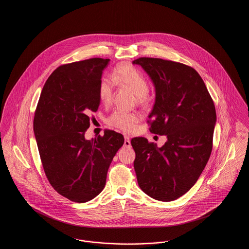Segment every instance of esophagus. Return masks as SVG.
I'll list each match as a JSON object with an SVG mask.
<instances>
[{
    "label": "esophagus",
    "mask_w": 249,
    "mask_h": 249,
    "mask_svg": "<svg viewBox=\"0 0 249 249\" xmlns=\"http://www.w3.org/2000/svg\"><path fill=\"white\" fill-rule=\"evenodd\" d=\"M124 146L125 147H130L131 146L130 138L128 136H124Z\"/></svg>",
    "instance_id": "34e87169"
}]
</instances>
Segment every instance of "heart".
<instances>
[{"label":"heart","mask_w":249,"mask_h":249,"mask_svg":"<svg viewBox=\"0 0 249 249\" xmlns=\"http://www.w3.org/2000/svg\"><path fill=\"white\" fill-rule=\"evenodd\" d=\"M113 81L122 87L130 89L136 95L139 104H143L147 100L148 83L142 72L130 64H121L118 66L112 74ZM114 83L103 78L99 84V97L104 105H108L113 97ZM140 120L136 113H130L121 110L114 111L108 118V124L124 132H132Z\"/></svg>","instance_id":"heart-1"}]
</instances>
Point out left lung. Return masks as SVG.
<instances>
[{
    "instance_id": "1",
    "label": "left lung",
    "mask_w": 249,
    "mask_h": 249,
    "mask_svg": "<svg viewBox=\"0 0 249 249\" xmlns=\"http://www.w3.org/2000/svg\"><path fill=\"white\" fill-rule=\"evenodd\" d=\"M132 63L140 65L154 85L149 130L167 137L161 147L143 137L131 139L137 182L155 200L174 201L194 186L210 158L216 121L213 100L192 67L156 58Z\"/></svg>"
}]
</instances>
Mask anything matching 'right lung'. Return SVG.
<instances>
[{"label": "right lung", "mask_w": 249, "mask_h": 249, "mask_svg": "<svg viewBox=\"0 0 249 249\" xmlns=\"http://www.w3.org/2000/svg\"><path fill=\"white\" fill-rule=\"evenodd\" d=\"M109 59H85L58 67L48 77L36 107L34 131L50 185L75 202L104 190L107 171L124 143L122 134L85 139L89 115L100 106L99 84Z\"/></svg>", "instance_id": "right-lung-1"}]
</instances>
